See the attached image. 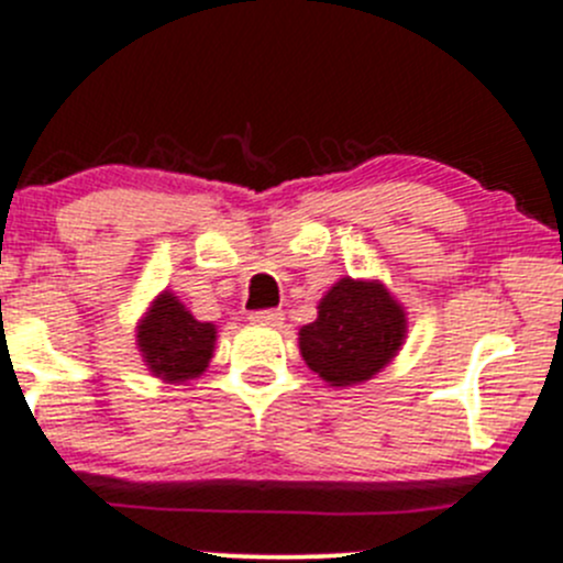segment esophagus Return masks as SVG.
<instances>
[{
    "instance_id": "34e87169",
    "label": "esophagus",
    "mask_w": 563,
    "mask_h": 563,
    "mask_svg": "<svg viewBox=\"0 0 563 563\" xmlns=\"http://www.w3.org/2000/svg\"><path fill=\"white\" fill-rule=\"evenodd\" d=\"M249 320H252L254 325L276 328V325H282L284 314H282L279 309H265V311H252V314H249Z\"/></svg>"
}]
</instances>
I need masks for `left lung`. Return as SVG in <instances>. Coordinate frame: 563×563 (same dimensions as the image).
<instances>
[{
	"label": "left lung",
	"instance_id": "obj_1",
	"mask_svg": "<svg viewBox=\"0 0 563 563\" xmlns=\"http://www.w3.org/2000/svg\"><path fill=\"white\" fill-rule=\"evenodd\" d=\"M408 339V311L377 279L344 276L317 303V320L298 331L306 366L333 388L369 383Z\"/></svg>",
	"mask_w": 563,
	"mask_h": 563
}]
</instances>
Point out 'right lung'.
Wrapping results in <instances>:
<instances>
[{"mask_svg": "<svg viewBox=\"0 0 563 563\" xmlns=\"http://www.w3.org/2000/svg\"><path fill=\"white\" fill-rule=\"evenodd\" d=\"M216 333L213 322L197 320L172 289H161L136 322V347L150 375L180 386L208 369Z\"/></svg>", "mask_w": 563, "mask_h": 563, "instance_id": "add662e5", "label": "right lung"}]
</instances>
